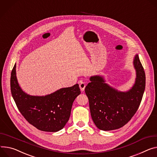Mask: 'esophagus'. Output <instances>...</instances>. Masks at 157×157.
<instances>
[{
    "label": "esophagus",
    "instance_id": "esophagus-1",
    "mask_svg": "<svg viewBox=\"0 0 157 157\" xmlns=\"http://www.w3.org/2000/svg\"><path fill=\"white\" fill-rule=\"evenodd\" d=\"M86 86V84L85 82H82L81 81L79 82V87H80L82 92H83L84 90V89H85Z\"/></svg>",
    "mask_w": 157,
    "mask_h": 157
}]
</instances>
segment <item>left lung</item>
<instances>
[{
    "instance_id": "8db88e82",
    "label": "left lung",
    "mask_w": 157,
    "mask_h": 157,
    "mask_svg": "<svg viewBox=\"0 0 157 157\" xmlns=\"http://www.w3.org/2000/svg\"><path fill=\"white\" fill-rule=\"evenodd\" d=\"M135 83L127 92L118 91L105 83L102 76L90 78L85 92L88 97L92 119L103 131L117 129L128 123L136 113L145 89V73L138 55L134 58Z\"/></svg>"
}]
</instances>
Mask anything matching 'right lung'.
I'll use <instances>...</instances> for the list:
<instances>
[{
    "label": "right lung",
    "mask_w": 157,
    "mask_h": 157,
    "mask_svg": "<svg viewBox=\"0 0 157 157\" xmlns=\"http://www.w3.org/2000/svg\"><path fill=\"white\" fill-rule=\"evenodd\" d=\"M14 65L10 76V90L19 111L31 124L39 130L56 132L69 119L72 104L80 94L78 84L60 89L45 96H34L20 87Z\"/></svg>",
    "instance_id": "right-lung-1"
}]
</instances>
